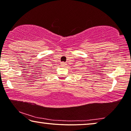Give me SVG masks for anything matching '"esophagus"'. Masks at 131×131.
I'll return each mask as SVG.
<instances>
[{"label": "esophagus", "mask_w": 131, "mask_h": 131, "mask_svg": "<svg viewBox=\"0 0 131 131\" xmlns=\"http://www.w3.org/2000/svg\"><path fill=\"white\" fill-rule=\"evenodd\" d=\"M61 65L62 66H63V67H65V66L66 65V64L65 63H63V62H62Z\"/></svg>", "instance_id": "34e87169"}]
</instances>
